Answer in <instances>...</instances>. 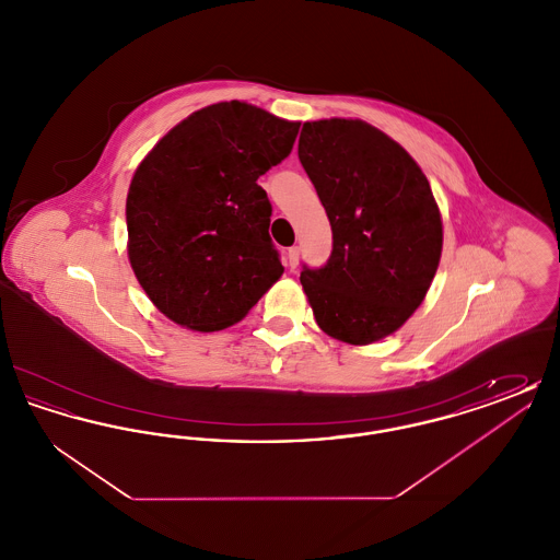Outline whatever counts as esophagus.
<instances>
[{
    "label": "esophagus",
    "mask_w": 560,
    "mask_h": 560,
    "mask_svg": "<svg viewBox=\"0 0 560 560\" xmlns=\"http://www.w3.org/2000/svg\"><path fill=\"white\" fill-rule=\"evenodd\" d=\"M298 258H300V247H290L288 252H285V265L288 267L293 268L295 265H298Z\"/></svg>",
    "instance_id": "esophagus-1"
}]
</instances>
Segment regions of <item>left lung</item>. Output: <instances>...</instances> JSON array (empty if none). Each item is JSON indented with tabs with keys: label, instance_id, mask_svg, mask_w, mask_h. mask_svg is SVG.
<instances>
[{
	"label": "left lung",
	"instance_id": "obj_1",
	"mask_svg": "<svg viewBox=\"0 0 560 560\" xmlns=\"http://www.w3.org/2000/svg\"><path fill=\"white\" fill-rule=\"evenodd\" d=\"M298 158L334 233L327 265L304 268L302 290L327 336L373 345L416 313L441 262L443 218L427 174L363 119L306 121Z\"/></svg>",
	"mask_w": 560,
	"mask_h": 560
}]
</instances>
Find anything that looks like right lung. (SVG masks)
Masks as SVG:
<instances>
[{
    "label": "right lung",
    "mask_w": 560,
    "mask_h": 560,
    "mask_svg": "<svg viewBox=\"0 0 560 560\" xmlns=\"http://www.w3.org/2000/svg\"><path fill=\"white\" fill-rule=\"evenodd\" d=\"M300 121L229 101L190 113L138 163L126 199L128 258L167 319L240 323L281 279L258 178L292 151Z\"/></svg>",
    "instance_id": "obj_1"
}]
</instances>
